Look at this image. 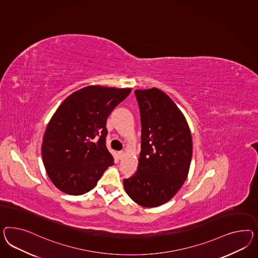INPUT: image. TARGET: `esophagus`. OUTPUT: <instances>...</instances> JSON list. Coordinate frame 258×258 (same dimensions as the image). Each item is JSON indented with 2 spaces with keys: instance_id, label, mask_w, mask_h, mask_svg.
I'll return each instance as SVG.
<instances>
[{
  "instance_id": "1",
  "label": "esophagus",
  "mask_w": 258,
  "mask_h": 258,
  "mask_svg": "<svg viewBox=\"0 0 258 258\" xmlns=\"http://www.w3.org/2000/svg\"><path fill=\"white\" fill-rule=\"evenodd\" d=\"M117 155H118L119 160H122V159H123V157L125 156V153H124L123 151H120V152H118V153H117Z\"/></svg>"
}]
</instances>
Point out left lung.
<instances>
[{
    "instance_id": "8db88e82",
    "label": "left lung",
    "mask_w": 258,
    "mask_h": 258,
    "mask_svg": "<svg viewBox=\"0 0 258 258\" xmlns=\"http://www.w3.org/2000/svg\"><path fill=\"white\" fill-rule=\"evenodd\" d=\"M142 125L138 168L124 179L126 195L142 207L171 200L188 177L192 139L188 122L171 98L158 88L135 90Z\"/></svg>"
}]
</instances>
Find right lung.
Instances as JSON below:
<instances>
[{"label":"right lung","mask_w":258,"mask_h":258,"mask_svg":"<svg viewBox=\"0 0 258 258\" xmlns=\"http://www.w3.org/2000/svg\"><path fill=\"white\" fill-rule=\"evenodd\" d=\"M131 91L90 85L72 93L57 108L41 148L46 172L56 188L68 195H84L113 164L105 145L106 122Z\"/></svg>","instance_id":"add662e5"}]
</instances>
